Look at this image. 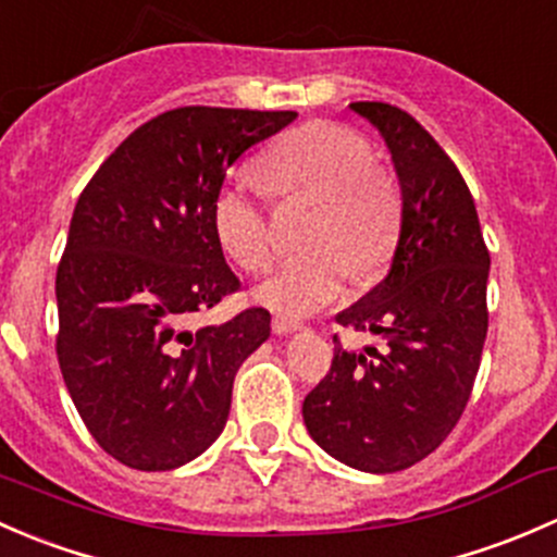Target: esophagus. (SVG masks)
I'll use <instances>...</instances> for the list:
<instances>
[{"label":"esophagus","instance_id":"34e87169","mask_svg":"<svg viewBox=\"0 0 557 557\" xmlns=\"http://www.w3.org/2000/svg\"><path fill=\"white\" fill-rule=\"evenodd\" d=\"M297 330H302L300 321L286 319V317H273V332H276V335H289V332H297Z\"/></svg>","mask_w":557,"mask_h":557}]
</instances>
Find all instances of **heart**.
<instances>
[{"label":"heart","mask_w":557,"mask_h":557,"mask_svg":"<svg viewBox=\"0 0 557 557\" xmlns=\"http://www.w3.org/2000/svg\"><path fill=\"white\" fill-rule=\"evenodd\" d=\"M364 136L335 123H313L286 134L262 158L271 193L317 200L302 255L284 260L255 297L286 317H308L337 300L348 271L370 276L392 257L399 227V198L392 180L375 169ZM214 233L222 249L246 273L265 271L273 231L265 195L249 176H233L214 198Z\"/></svg>","instance_id":"b5f03b06"}]
</instances>
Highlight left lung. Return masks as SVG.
Listing matches in <instances>:
<instances>
[{
  "instance_id": "8db88e82",
  "label": "left lung",
  "mask_w": 557,
  "mask_h": 557,
  "mask_svg": "<svg viewBox=\"0 0 557 557\" xmlns=\"http://www.w3.org/2000/svg\"><path fill=\"white\" fill-rule=\"evenodd\" d=\"M351 109L392 152L403 227L388 276L335 319L383 335L386 351H348L335 335L332 367L302 403V418L332 458L388 474L437 450L469 403L488 332L491 255L472 193L432 134L383 101Z\"/></svg>"
}]
</instances>
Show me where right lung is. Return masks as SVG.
<instances>
[{
    "label": "right lung",
    "instance_id": "1",
    "mask_svg": "<svg viewBox=\"0 0 557 557\" xmlns=\"http://www.w3.org/2000/svg\"><path fill=\"white\" fill-rule=\"evenodd\" d=\"M297 112L180 107L117 147L74 206L55 273L61 375L109 456L165 472L222 434L238 367L271 335L246 308L190 326L240 281L214 233L227 169Z\"/></svg>",
    "mask_w": 557,
    "mask_h": 557
}]
</instances>
